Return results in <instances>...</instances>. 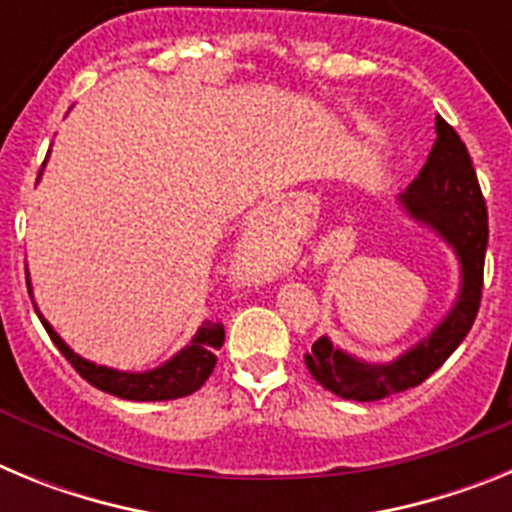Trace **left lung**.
Listing matches in <instances>:
<instances>
[{
  "label": "left lung",
  "instance_id": "left-lung-1",
  "mask_svg": "<svg viewBox=\"0 0 512 512\" xmlns=\"http://www.w3.org/2000/svg\"><path fill=\"white\" fill-rule=\"evenodd\" d=\"M402 202L423 223L433 225L456 248L461 261V295L451 315L423 343L392 364H361L333 348L328 338L312 343L305 364L312 379L343 400L372 402L397 395L431 377L472 330L482 302L487 251V205L464 140L436 115V143Z\"/></svg>",
  "mask_w": 512,
  "mask_h": 512
}]
</instances>
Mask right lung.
<instances>
[{"instance_id":"obj_1","label":"right lung","mask_w":512,"mask_h":512,"mask_svg":"<svg viewBox=\"0 0 512 512\" xmlns=\"http://www.w3.org/2000/svg\"><path fill=\"white\" fill-rule=\"evenodd\" d=\"M27 279V274H25ZM38 312V310H35ZM40 318V315H38ZM43 328L48 330L51 341L56 348L66 356L81 379H87L92 387L107 392V395L122 397V400H135V402H158V400H176V397H187L197 392L207 377L212 374L217 364V348L223 346L225 341V328L220 320H207L200 328V333L194 336V341L184 348L182 354L174 356L169 364L158 366L153 372L143 374H128V372H115L107 366L89 364L87 359H81L71 351L61 338L56 336V330L40 318Z\"/></svg>"}]
</instances>
